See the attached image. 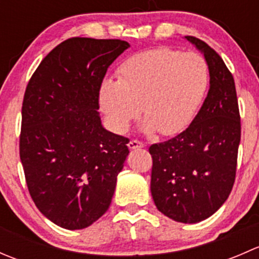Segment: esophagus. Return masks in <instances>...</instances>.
Here are the masks:
<instances>
[{
	"mask_svg": "<svg viewBox=\"0 0 259 259\" xmlns=\"http://www.w3.org/2000/svg\"><path fill=\"white\" fill-rule=\"evenodd\" d=\"M127 146H129V149H139L144 148V144L142 142H138V140H130Z\"/></svg>",
	"mask_w": 259,
	"mask_h": 259,
	"instance_id": "obj_1",
	"label": "esophagus"
}]
</instances>
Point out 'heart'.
<instances>
[{
	"instance_id": "b5f03b06",
	"label": "heart",
	"mask_w": 259,
	"mask_h": 259,
	"mask_svg": "<svg viewBox=\"0 0 259 259\" xmlns=\"http://www.w3.org/2000/svg\"><path fill=\"white\" fill-rule=\"evenodd\" d=\"M209 85L205 60L170 48L138 52L117 70V81L105 80L99 103L116 133H125L140 113L143 130L164 137L179 134L193 121Z\"/></svg>"
}]
</instances>
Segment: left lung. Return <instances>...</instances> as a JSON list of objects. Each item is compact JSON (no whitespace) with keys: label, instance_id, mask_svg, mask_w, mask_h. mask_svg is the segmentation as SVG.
<instances>
[{"label":"left lung","instance_id":"8db88e82","mask_svg":"<svg viewBox=\"0 0 259 259\" xmlns=\"http://www.w3.org/2000/svg\"><path fill=\"white\" fill-rule=\"evenodd\" d=\"M204 56L209 90L192 124L149 148L150 192L159 211L185 224L213 215L231 194L241 142L236 85L222 57L204 41L185 36Z\"/></svg>","mask_w":259,"mask_h":259}]
</instances>
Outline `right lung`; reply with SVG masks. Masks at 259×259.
Instances as JSON below:
<instances>
[{"label": "right lung", "instance_id": "1", "mask_svg": "<svg viewBox=\"0 0 259 259\" xmlns=\"http://www.w3.org/2000/svg\"><path fill=\"white\" fill-rule=\"evenodd\" d=\"M130 45L72 37L41 61L26 88L20 158L31 198L56 226H91L110 207L129 139L99 114L106 70Z\"/></svg>", "mask_w": 259, "mask_h": 259}]
</instances>
